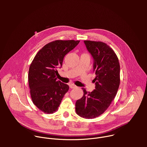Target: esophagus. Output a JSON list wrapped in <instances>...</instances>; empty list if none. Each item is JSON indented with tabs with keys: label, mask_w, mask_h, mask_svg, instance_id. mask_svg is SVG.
<instances>
[{
	"label": "esophagus",
	"mask_w": 147,
	"mask_h": 147,
	"mask_svg": "<svg viewBox=\"0 0 147 147\" xmlns=\"http://www.w3.org/2000/svg\"><path fill=\"white\" fill-rule=\"evenodd\" d=\"M70 87L71 88H77V87L76 86H75L74 84H70Z\"/></svg>",
	"instance_id": "34e87169"
}]
</instances>
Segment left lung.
Segmentation results:
<instances>
[{
  "label": "left lung",
  "mask_w": 147,
  "mask_h": 147,
  "mask_svg": "<svg viewBox=\"0 0 147 147\" xmlns=\"http://www.w3.org/2000/svg\"><path fill=\"white\" fill-rule=\"evenodd\" d=\"M94 59L95 89L87 92L76 103V111L81 117L94 119L105 111L116 95L120 85V64L113 50L102 42L84 40Z\"/></svg>",
  "instance_id": "left-lung-1"
}]
</instances>
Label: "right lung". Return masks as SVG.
Returning <instances> with one entry per match:
<instances>
[{"instance_id":"1","label":"right lung","mask_w":147,"mask_h":147,"mask_svg":"<svg viewBox=\"0 0 147 147\" xmlns=\"http://www.w3.org/2000/svg\"><path fill=\"white\" fill-rule=\"evenodd\" d=\"M79 42L74 40L51 42L38 51L31 63L28 71L31 99L35 105L45 113L56 112L69 91L67 84L57 80V69L61 67L65 56Z\"/></svg>"}]
</instances>
